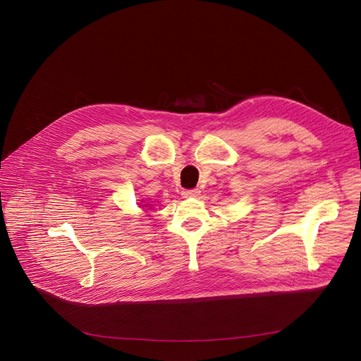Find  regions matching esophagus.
I'll return each mask as SVG.
<instances>
[{
    "label": "esophagus",
    "instance_id": "1",
    "mask_svg": "<svg viewBox=\"0 0 361 361\" xmlns=\"http://www.w3.org/2000/svg\"><path fill=\"white\" fill-rule=\"evenodd\" d=\"M198 194H200V190H197V188H194V190H184L181 192V195L184 198H195Z\"/></svg>",
    "mask_w": 361,
    "mask_h": 361
}]
</instances>
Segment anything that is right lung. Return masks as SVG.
Returning a JSON list of instances; mask_svg holds the SVG:
<instances>
[{"mask_svg": "<svg viewBox=\"0 0 361 361\" xmlns=\"http://www.w3.org/2000/svg\"><path fill=\"white\" fill-rule=\"evenodd\" d=\"M142 205H145V204H142ZM145 207H148V205H145Z\"/></svg>", "mask_w": 361, "mask_h": 361, "instance_id": "add662e5", "label": "right lung"}]
</instances>
